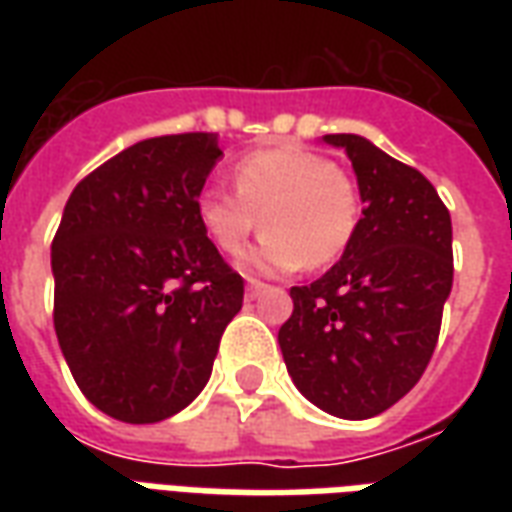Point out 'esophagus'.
Masks as SVG:
<instances>
[{"mask_svg":"<svg viewBox=\"0 0 512 512\" xmlns=\"http://www.w3.org/2000/svg\"><path fill=\"white\" fill-rule=\"evenodd\" d=\"M266 288L268 285H263L260 279H246V299H257Z\"/></svg>","mask_w":512,"mask_h":512,"instance_id":"esophagus-1","label":"esophagus"}]
</instances>
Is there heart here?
<instances>
[{"label":"heart","instance_id":"b5f03b06","mask_svg":"<svg viewBox=\"0 0 512 512\" xmlns=\"http://www.w3.org/2000/svg\"><path fill=\"white\" fill-rule=\"evenodd\" d=\"M235 194L205 189L197 219L227 255L241 252L263 224L260 244L241 257L249 274H288L304 263L321 268L343 255L362 219V194L345 169L299 145L268 147L238 158Z\"/></svg>","mask_w":512,"mask_h":512}]
</instances>
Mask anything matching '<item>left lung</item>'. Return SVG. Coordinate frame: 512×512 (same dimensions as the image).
I'll return each instance as SVG.
<instances>
[{
    "label": "left lung",
    "mask_w": 512,
    "mask_h": 512,
    "mask_svg": "<svg viewBox=\"0 0 512 512\" xmlns=\"http://www.w3.org/2000/svg\"><path fill=\"white\" fill-rule=\"evenodd\" d=\"M345 150L365 202L354 241L321 279L290 288L279 348L293 384L340 419L395 406L425 373L452 290V222L430 180L359 134Z\"/></svg>",
    "instance_id": "left-lung-1"
}]
</instances>
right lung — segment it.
<instances>
[{
	"label": "right lung",
	"mask_w": 512,
	"mask_h": 512,
	"mask_svg": "<svg viewBox=\"0 0 512 512\" xmlns=\"http://www.w3.org/2000/svg\"><path fill=\"white\" fill-rule=\"evenodd\" d=\"M216 134L142 139L73 189L51 244L54 329L84 397L131 425L208 384L244 279L197 219Z\"/></svg>",
	"instance_id": "1"
}]
</instances>
